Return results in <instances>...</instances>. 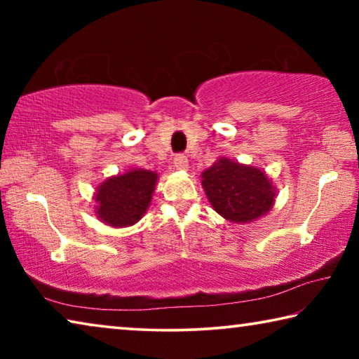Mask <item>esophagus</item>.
Listing matches in <instances>:
<instances>
[{
  "label": "esophagus",
  "instance_id": "34e87169",
  "mask_svg": "<svg viewBox=\"0 0 359 359\" xmlns=\"http://www.w3.org/2000/svg\"><path fill=\"white\" fill-rule=\"evenodd\" d=\"M174 166L177 169H187L188 168V160L184 154H177L174 156Z\"/></svg>",
  "mask_w": 359,
  "mask_h": 359
}]
</instances>
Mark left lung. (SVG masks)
<instances>
[{
	"mask_svg": "<svg viewBox=\"0 0 359 359\" xmlns=\"http://www.w3.org/2000/svg\"><path fill=\"white\" fill-rule=\"evenodd\" d=\"M203 188L218 214L234 223H248L274 204V187L263 171L220 158L203 172Z\"/></svg>",
	"mask_w": 359,
	"mask_h": 359,
	"instance_id": "1",
	"label": "left lung"
}]
</instances>
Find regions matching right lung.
I'll list each match as a JSON object with an SVG mask.
<instances>
[{"instance_id":"obj_1","label":"right lung","mask_w":359,"mask_h":359,"mask_svg":"<svg viewBox=\"0 0 359 359\" xmlns=\"http://www.w3.org/2000/svg\"><path fill=\"white\" fill-rule=\"evenodd\" d=\"M158 175L145 169H133L115 175L98 187L96 215L111 226H130L141 220L151 201Z\"/></svg>"}]
</instances>
